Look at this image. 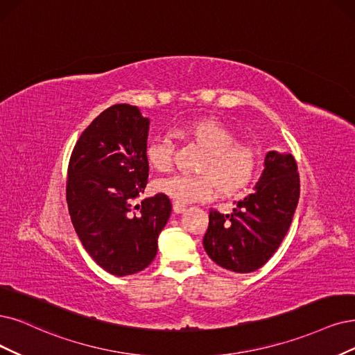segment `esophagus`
I'll return each instance as SVG.
<instances>
[{"label":"esophagus","mask_w":355,"mask_h":355,"mask_svg":"<svg viewBox=\"0 0 355 355\" xmlns=\"http://www.w3.org/2000/svg\"><path fill=\"white\" fill-rule=\"evenodd\" d=\"M174 212L175 214H181V212H184L186 211V205L184 203H180V202H174Z\"/></svg>","instance_id":"esophagus-1"}]
</instances>
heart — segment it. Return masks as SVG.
<instances>
[{
    "label": "heart",
    "mask_w": 355,
    "mask_h": 355,
    "mask_svg": "<svg viewBox=\"0 0 355 355\" xmlns=\"http://www.w3.org/2000/svg\"><path fill=\"white\" fill-rule=\"evenodd\" d=\"M178 135L203 149L199 159V175H174L162 178L156 187L180 203L200 202L219 191L230 196L253 180L260 164L259 150L253 144L237 140V135L215 118H199L180 125ZM149 165L157 173L174 168V144L169 139L152 140L146 148Z\"/></svg>",
    "instance_id": "obj_1"
}]
</instances>
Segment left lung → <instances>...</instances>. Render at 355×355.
I'll use <instances>...</instances> for the list:
<instances>
[{
	"mask_svg": "<svg viewBox=\"0 0 355 355\" xmlns=\"http://www.w3.org/2000/svg\"><path fill=\"white\" fill-rule=\"evenodd\" d=\"M300 198V175L291 153L269 152L256 191L239 200L231 214L209 212L203 247L215 263L248 273L278 250L293 222Z\"/></svg>",
	"mask_w": 355,
	"mask_h": 355,
	"instance_id": "obj_1",
	"label": "left lung"
}]
</instances>
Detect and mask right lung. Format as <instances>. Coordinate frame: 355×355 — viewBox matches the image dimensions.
Returning a JSON list of instances; mask_svg holds the SVG:
<instances>
[{"mask_svg":"<svg viewBox=\"0 0 355 355\" xmlns=\"http://www.w3.org/2000/svg\"><path fill=\"white\" fill-rule=\"evenodd\" d=\"M149 120L137 107L112 105L74 144L67 169L69 212L86 252L115 277L146 269L171 215L166 194L137 202L149 177Z\"/></svg>","mask_w":355,"mask_h":355,"instance_id":"right-lung-1","label":"right lung"}]
</instances>
